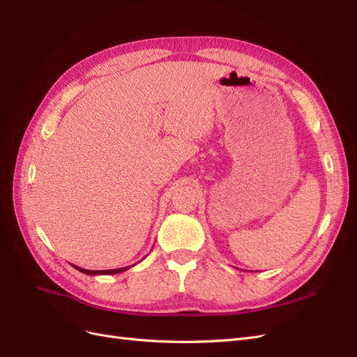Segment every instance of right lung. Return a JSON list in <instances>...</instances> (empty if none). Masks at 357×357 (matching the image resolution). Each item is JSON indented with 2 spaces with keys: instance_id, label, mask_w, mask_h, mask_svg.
<instances>
[{
  "instance_id": "1",
  "label": "right lung",
  "mask_w": 357,
  "mask_h": 357,
  "mask_svg": "<svg viewBox=\"0 0 357 357\" xmlns=\"http://www.w3.org/2000/svg\"><path fill=\"white\" fill-rule=\"evenodd\" d=\"M135 265V264H134ZM75 269H79L80 273L83 274H88V275H110V274H119V273H123L126 269H129L131 266H123V268H117V269H101V271H91V269H83L80 266H75L73 265Z\"/></svg>"
}]
</instances>
